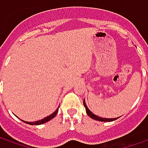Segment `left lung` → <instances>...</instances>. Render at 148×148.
Returning a JSON list of instances; mask_svg holds the SVG:
<instances>
[{"label":"left lung","mask_w":148,"mask_h":148,"mask_svg":"<svg viewBox=\"0 0 148 148\" xmlns=\"http://www.w3.org/2000/svg\"><path fill=\"white\" fill-rule=\"evenodd\" d=\"M83 105H84V107L86 108V112H87V115L90 116L91 118L94 119V120L99 121H115L118 118V117H116V118H103V117H100V116L95 115V114H94L93 112H91V110H89V108H87L86 102H85V99H83Z\"/></svg>","instance_id":"1"}]
</instances>
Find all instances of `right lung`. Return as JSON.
<instances>
[{
    "instance_id": "right-lung-1",
    "label": "right lung",
    "mask_w": 148,
    "mask_h": 148,
    "mask_svg": "<svg viewBox=\"0 0 148 148\" xmlns=\"http://www.w3.org/2000/svg\"><path fill=\"white\" fill-rule=\"evenodd\" d=\"M58 108H59V107L56 109V111L55 112H53L52 114H50L49 116H46V117H45V118H43V119H41V120H39V121H25L22 120L23 122H25V123H27V124H29V125H42L44 124V123H45V122H47V121H50L51 119H53L54 116L57 115V112H58Z\"/></svg>"
}]
</instances>
